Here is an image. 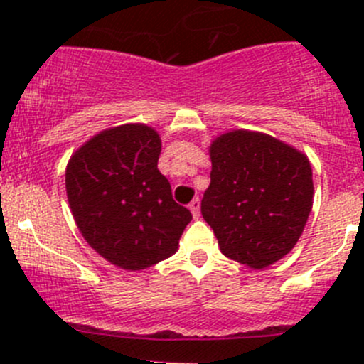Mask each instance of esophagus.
I'll list each match as a JSON object with an SVG mask.
<instances>
[{
  "instance_id": "1",
  "label": "esophagus",
  "mask_w": 364,
  "mask_h": 364,
  "mask_svg": "<svg viewBox=\"0 0 364 364\" xmlns=\"http://www.w3.org/2000/svg\"><path fill=\"white\" fill-rule=\"evenodd\" d=\"M190 211H192V215H193V218H199L200 216V200L199 199H193L192 203H190Z\"/></svg>"
}]
</instances>
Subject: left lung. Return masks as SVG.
Returning <instances> with one entry per match:
<instances>
[{
	"label": "left lung",
	"mask_w": 364,
	"mask_h": 364,
	"mask_svg": "<svg viewBox=\"0 0 364 364\" xmlns=\"http://www.w3.org/2000/svg\"><path fill=\"white\" fill-rule=\"evenodd\" d=\"M209 159L200 211L223 255L250 269L284 259L314 204L308 156L273 135L237 128L213 139Z\"/></svg>",
	"instance_id": "obj_1"
}]
</instances>
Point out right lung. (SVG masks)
I'll return each instance as SVG.
<instances>
[{
    "mask_svg": "<svg viewBox=\"0 0 364 364\" xmlns=\"http://www.w3.org/2000/svg\"><path fill=\"white\" fill-rule=\"evenodd\" d=\"M161 139L144 123L105 128L65 171L70 211L84 240L112 266L141 271L178 252L192 213L159 171Z\"/></svg>",
    "mask_w": 364,
    "mask_h": 364,
    "instance_id": "obj_1",
    "label": "right lung"
}]
</instances>
